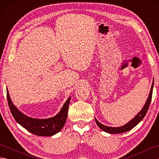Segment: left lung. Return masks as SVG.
Returning <instances> with one entry per match:
<instances>
[{
	"label": "left lung",
	"instance_id": "1",
	"mask_svg": "<svg viewBox=\"0 0 159 159\" xmlns=\"http://www.w3.org/2000/svg\"><path fill=\"white\" fill-rule=\"evenodd\" d=\"M153 86H154V81L152 82V87H151V89H150V92L149 94V96H148V98L146 101V104H145L144 107H143V109H141L140 112L138 113L137 116L134 117L133 120L130 121L129 122L127 123L126 124H125L123 126H120V127H109V126H104V125L100 123L98 121L96 118V122L98 126L100 128L101 130H104V132L108 133H111V134H118V133H125V132L131 130L132 128H134V126L139 124L140 121L143 120V118L146 116L147 113V111H148V109H149L150 102L152 100V91H153Z\"/></svg>",
	"mask_w": 159,
	"mask_h": 159
}]
</instances>
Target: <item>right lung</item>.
I'll use <instances>...</instances> for the list:
<instances>
[{
  "mask_svg": "<svg viewBox=\"0 0 159 159\" xmlns=\"http://www.w3.org/2000/svg\"><path fill=\"white\" fill-rule=\"evenodd\" d=\"M7 98L9 109L15 120L32 134L38 136H52L62 129L66 123L68 111L70 97L63 104L60 112L55 117L48 119H35L22 113L13 105L7 89Z\"/></svg>",
  "mask_w": 159,
  "mask_h": 159,
  "instance_id": "right-lung-1",
  "label": "right lung"
}]
</instances>
